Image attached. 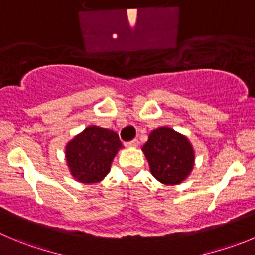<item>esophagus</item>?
Wrapping results in <instances>:
<instances>
[{
    "mask_svg": "<svg viewBox=\"0 0 255 255\" xmlns=\"http://www.w3.org/2000/svg\"><path fill=\"white\" fill-rule=\"evenodd\" d=\"M138 144H139L138 139H132L130 142H127V143H126V146L127 147H138Z\"/></svg>",
    "mask_w": 255,
    "mask_h": 255,
    "instance_id": "1",
    "label": "esophagus"
}]
</instances>
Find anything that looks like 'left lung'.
Returning <instances> with one entry per match:
<instances>
[{"instance_id":"1","label":"left lung","mask_w":255,"mask_h":255,"mask_svg":"<svg viewBox=\"0 0 255 255\" xmlns=\"http://www.w3.org/2000/svg\"><path fill=\"white\" fill-rule=\"evenodd\" d=\"M142 151L152 175L165 185L181 184L194 167L195 153L190 142L168 127L151 132Z\"/></svg>"}]
</instances>
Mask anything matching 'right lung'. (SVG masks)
Returning a JSON list of instances; mask_svg holds the SVG:
<instances>
[{
    "mask_svg": "<svg viewBox=\"0 0 255 255\" xmlns=\"http://www.w3.org/2000/svg\"><path fill=\"white\" fill-rule=\"evenodd\" d=\"M120 148L122 143L116 132L89 126L68 143L66 162L75 180L83 184H95L109 172Z\"/></svg>",
    "mask_w": 255,
    "mask_h": 255,
    "instance_id": "add662e5",
    "label": "right lung"
}]
</instances>
